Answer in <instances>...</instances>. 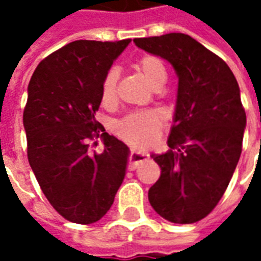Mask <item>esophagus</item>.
Here are the masks:
<instances>
[{"label": "esophagus", "mask_w": 261, "mask_h": 261, "mask_svg": "<svg viewBox=\"0 0 261 261\" xmlns=\"http://www.w3.org/2000/svg\"><path fill=\"white\" fill-rule=\"evenodd\" d=\"M147 152H141V151H131L130 156H128V169L134 170L140 164L148 159Z\"/></svg>", "instance_id": "esophagus-1"}]
</instances>
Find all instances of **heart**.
<instances>
[{
  "instance_id": "obj_1",
  "label": "heart",
  "mask_w": 261,
  "mask_h": 261,
  "mask_svg": "<svg viewBox=\"0 0 261 261\" xmlns=\"http://www.w3.org/2000/svg\"><path fill=\"white\" fill-rule=\"evenodd\" d=\"M136 69L151 86L166 80L164 63L151 54L142 56L134 64ZM117 71L109 69L100 82V102L103 106H112L116 102ZM164 114L158 110H138L125 114L116 123L114 130L123 140L137 147H149L156 141L164 127Z\"/></svg>"
}]
</instances>
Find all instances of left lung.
I'll use <instances>...</instances> for the list:
<instances>
[{
  "instance_id": "obj_1",
  "label": "left lung",
  "mask_w": 261,
  "mask_h": 261,
  "mask_svg": "<svg viewBox=\"0 0 261 261\" xmlns=\"http://www.w3.org/2000/svg\"><path fill=\"white\" fill-rule=\"evenodd\" d=\"M169 61L179 85L169 151L153 161L161 176L148 198L162 218L194 224L224 196L241 158L246 113L235 75L224 60L185 33L134 39Z\"/></svg>"
}]
</instances>
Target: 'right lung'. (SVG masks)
<instances>
[{"label":"right lung","instance_id":"add662e5","mask_svg":"<svg viewBox=\"0 0 261 261\" xmlns=\"http://www.w3.org/2000/svg\"><path fill=\"white\" fill-rule=\"evenodd\" d=\"M130 42L68 43L37 65L28 86L29 165L48 202L75 224L102 218L124 180L130 149L109 136L95 114L103 76ZM97 136L103 141L100 154L89 148Z\"/></svg>","mask_w":261,"mask_h":261}]
</instances>
